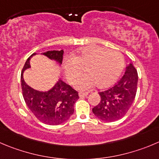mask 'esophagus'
I'll return each instance as SVG.
<instances>
[{
  "label": "esophagus",
  "instance_id": "1",
  "mask_svg": "<svg viewBox=\"0 0 159 159\" xmlns=\"http://www.w3.org/2000/svg\"><path fill=\"white\" fill-rule=\"evenodd\" d=\"M87 95H88V92H85V93H84V92H80V93H79V96L80 97V98L87 97Z\"/></svg>",
  "mask_w": 159,
  "mask_h": 159
}]
</instances>
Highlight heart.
Instances as JSON below:
<instances>
[{
    "mask_svg": "<svg viewBox=\"0 0 159 159\" xmlns=\"http://www.w3.org/2000/svg\"><path fill=\"white\" fill-rule=\"evenodd\" d=\"M85 67L87 74L75 83L78 90H89L97 84L100 87H108L116 82L123 69V56L117 51L98 46L82 48L74 53L72 58L65 61L64 70L68 81L73 84Z\"/></svg>",
    "mask_w": 159,
    "mask_h": 159,
    "instance_id": "heart-1",
    "label": "heart"
}]
</instances>
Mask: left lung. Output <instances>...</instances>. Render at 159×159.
Masks as SVG:
<instances>
[{"label": "left lung", "mask_w": 159, "mask_h": 159, "mask_svg": "<svg viewBox=\"0 0 159 159\" xmlns=\"http://www.w3.org/2000/svg\"><path fill=\"white\" fill-rule=\"evenodd\" d=\"M137 80V69L130 63L116 85L99 92L101 101L92 109L93 114L105 122H114L123 117L135 99Z\"/></svg>", "instance_id": "8db88e82"}]
</instances>
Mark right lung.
<instances>
[{
  "mask_svg": "<svg viewBox=\"0 0 159 159\" xmlns=\"http://www.w3.org/2000/svg\"><path fill=\"white\" fill-rule=\"evenodd\" d=\"M63 53V50H61L47 51L43 54L61 64ZM34 54L35 53L29 57L21 73L22 96L28 108L39 120L48 125H59L73 114L74 104L79 99L78 92L61 80L45 92L36 90L27 85L23 79V72L30 68V60Z\"/></svg>",
  "mask_w": 159,
  "mask_h": 159,
  "instance_id": "add662e5",
  "label": "right lung"
}]
</instances>
